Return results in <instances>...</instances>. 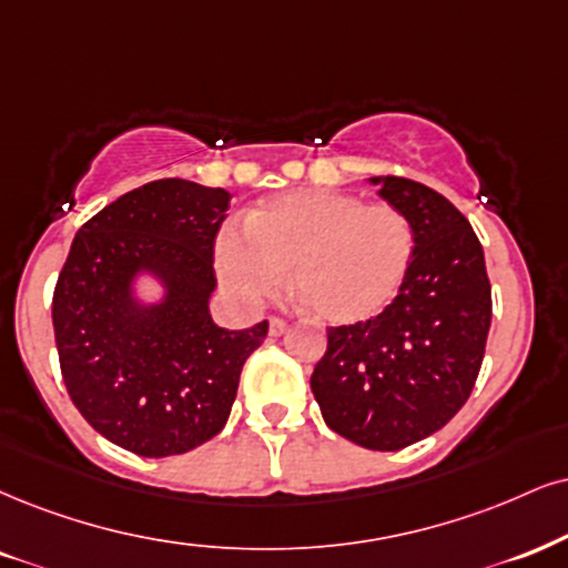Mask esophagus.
Masks as SVG:
<instances>
[{
	"mask_svg": "<svg viewBox=\"0 0 568 568\" xmlns=\"http://www.w3.org/2000/svg\"><path fill=\"white\" fill-rule=\"evenodd\" d=\"M286 328H290V324H286L284 318L273 316V318L268 321V334H271V337H282V334H286Z\"/></svg>",
	"mask_w": 568,
	"mask_h": 568,
	"instance_id": "esophagus-1",
	"label": "esophagus"
}]
</instances>
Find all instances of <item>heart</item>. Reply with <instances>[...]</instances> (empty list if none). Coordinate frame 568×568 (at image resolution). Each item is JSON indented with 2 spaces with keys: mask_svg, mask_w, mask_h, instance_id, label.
<instances>
[{
  "mask_svg": "<svg viewBox=\"0 0 568 568\" xmlns=\"http://www.w3.org/2000/svg\"><path fill=\"white\" fill-rule=\"evenodd\" d=\"M416 255L403 210L345 192H286L247 215V234L221 231L215 268L247 303L273 295L284 271L292 292L321 321L363 324L387 311Z\"/></svg>",
  "mask_w": 568,
  "mask_h": 568,
  "instance_id": "b5f03b06",
  "label": "heart"
}]
</instances>
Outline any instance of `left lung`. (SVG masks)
Instances as JSON below:
<instances>
[{"mask_svg":"<svg viewBox=\"0 0 568 568\" xmlns=\"http://www.w3.org/2000/svg\"><path fill=\"white\" fill-rule=\"evenodd\" d=\"M368 181L410 219L416 255L387 311L328 328L311 389L328 429L387 453L464 408L485 358L493 290L477 234L450 200L410 179Z\"/></svg>","mask_w":568,"mask_h":568,"instance_id":"8db88e82","label":"left lung"}]
</instances>
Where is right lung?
I'll return each instance as SVG.
<instances>
[{"label":"right lung","mask_w":568,"mask_h":568,"mask_svg":"<svg viewBox=\"0 0 568 568\" xmlns=\"http://www.w3.org/2000/svg\"><path fill=\"white\" fill-rule=\"evenodd\" d=\"M229 202L226 189L150 181L83 223L58 276L52 324L70 400L102 437L142 458L213 439L244 361L268 334V321L229 332L210 318ZM139 272L166 286L160 304L133 297Z\"/></svg>","instance_id":"obj_1"}]
</instances>
